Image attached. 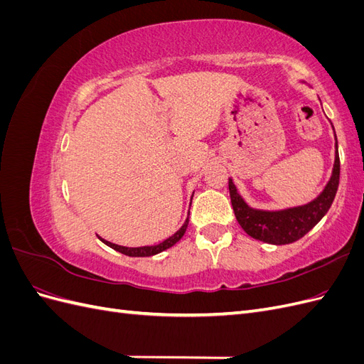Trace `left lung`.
Here are the masks:
<instances>
[{"label":"left lung","instance_id":"1","mask_svg":"<svg viewBox=\"0 0 364 364\" xmlns=\"http://www.w3.org/2000/svg\"><path fill=\"white\" fill-rule=\"evenodd\" d=\"M340 159L336 138V161L333 176L326 183L325 190L316 199L304 206L282 209V211H261L250 208L237 191L232 179H229V194L237 222L252 238L269 245H290L302 238L305 234L321 222L322 217L331 208L338 188Z\"/></svg>","mask_w":364,"mask_h":364}]
</instances>
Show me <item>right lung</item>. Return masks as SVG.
Here are the masks:
<instances>
[{"mask_svg":"<svg viewBox=\"0 0 364 364\" xmlns=\"http://www.w3.org/2000/svg\"><path fill=\"white\" fill-rule=\"evenodd\" d=\"M186 226H188V218L185 220V223H183V226L178 230V232L176 234H173L170 238H167V240H164L162 243H159V245H156V246H142V247H124V246H118V245H114V243H111V241H106V240H103V238H100L103 243L106 245V246H109V247H112V249H115V250H118V252H121V253H124V255H127V257H151V255H156V253H159V252H162V250H165V249H168V247H171V246H174L176 243H178V241L183 237V234H185V230H186Z\"/></svg>","mask_w":364,"mask_h":364,"instance_id":"obj_1","label":"right lung"}]
</instances>
